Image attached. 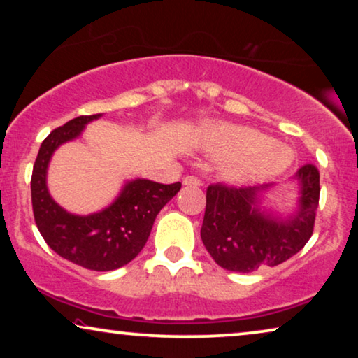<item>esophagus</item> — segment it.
<instances>
[{"mask_svg":"<svg viewBox=\"0 0 358 358\" xmlns=\"http://www.w3.org/2000/svg\"><path fill=\"white\" fill-rule=\"evenodd\" d=\"M182 184L187 185V187H199V185H202V180L195 178V176H185L182 179Z\"/></svg>","mask_w":358,"mask_h":358,"instance_id":"obj_1","label":"esophagus"}]
</instances>
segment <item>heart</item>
I'll return each instance as SVG.
<instances>
[{
	"label": "heart",
	"mask_w": 358,
	"mask_h": 358,
	"mask_svg": "<svg viewBox=\"0 0 358 358\" xmlns=\"http://www.w3.org/2000/svg\"><path fill=\"white\" fill-rule=\"evenodd\" d=\"M200 143L222 158L220 173L229 182L249 184L272 179L290 168L292 150L273 143L262 131L231 124H210L200 130Z\"/></svg>",
	"instance_id": "1"
}]
</instances>
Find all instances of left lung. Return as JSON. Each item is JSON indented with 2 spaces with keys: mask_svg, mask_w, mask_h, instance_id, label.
Returning a JSON list of instances; mask_svg holds the SVG:
<instances>
[{
  "mask_svg": "<svg viewBox=\"0 0 358 358\" xmlns=\"http://www.w3.org/2000/svg\"><path fill=\"white\" fill-rule=\"evenodd\" d=\"M290 187L295 202L283 213L267 205L275 184L241 189L210 185L200 236L220 267L249 273L278 266L301 251L315 227L320 173L313 164L303 166Z\"/></svg>",
  "mask_w": 358,
  "mask_h": 358,
  "instance_id": "1",
  "label": "left lung"
}]
</instances>
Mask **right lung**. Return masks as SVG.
I'll use <instances>...</instances> for the list:
<instances>
[{
  "mask_svg": "<svg viewBox=\"0 0 358 358\" xmlns=\"http://www.w3.org/2000/svg\"><path fill=\"white\" fill-rule=\"evenodd\" d=\"M102 117L81 115L43 140L32 171V208L45 243L66 261L97 272L120 268L138 256L148 241L156 215L180 190V182L159 184L129 179L112 202L87 215L71 213L53 200L47 185L48 166L62 145L80 138L86 125Z\"/></svg>",
  "mask_w": 358,
  "mask_h": 358,
  "instance_id": "right-lung-1",
  "label": "right lung"
}]
</instances>
